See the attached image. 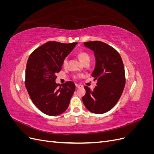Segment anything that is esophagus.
I'll return each mask as SVG.
<instances>
[{"mask_svg": "<svg viewBox=\"0 0 154 154\" xmlns=\"http://www.w3.org/2000/svg\"><path fill=\"white\" fill-rule=\"evenodd\" d=\"M82 85H78V84H76V88H80V87H82Z\"/></svg>", "mask_w": 154, "mask_h": 154, "instance_id": "1", "label": "esophagus"}]
</instances>
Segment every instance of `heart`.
<instances>
[{
  "instance_id": "1",
  "label": "heart",
  "mask_w": 154,
  "mask_h": 154,
  "mask_svg": "<svg viewBox=\"0 0 154 154\" xmlns=\"http://www.w3.org/2000/svg\"><path fill=\"white\" fill-rule=\"evenodd\" d=\"M78 58L80 59V61L84 64L86 62H90V56L87 53L84 52V51H80V52H79L78 53ZM67 64H68V60L67 58H64L63 62H62V65L63 67H67ZM79 78V76L76 75V76H74V78L75 79H78Z\"/></svg>"
}]
</instances>
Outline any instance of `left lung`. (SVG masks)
<instances>
[{
    "instance_id": "left-lung-1",
    "label": "left lung",
    "mask_w": 154,
    "mask_h": 154,
    "mask_svg": "<svg viewBox=\"0 0 154 154\" xmlns=\"http://www.w3.org/2000/svg\"><path fill=\"white\" fill-rule=\"evenodd\" d=\"M84 45L94 51L96 66L92 76L97 85L93 91L84 87L82 101L91 112L103 114L113 108L123 93L126 81L123 63L118 51L103 42H87Z\"/></svg>"
}]
</instances>
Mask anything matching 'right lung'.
Returning <instances> with one entry per match:
<instances>
[{
  "instance_id": "1",
  "label": "right lung",
  "mask_w": 154,
  "mask_h": 154,
  "mask_svg": "<svg viewBox=\"0 0 154 154\" xmlns=\"http://www.w3.org/2000/svg\"><path fill=\"white\" fill-rule=\"evenodd\" d=\"M76 44L48 42L36 48L27 60L26 88L32 103L48 116H57L66 111L75 91L72 82L60 85L55 80L61 71L63 59Z\"/></svg>"
}]
</instances>
